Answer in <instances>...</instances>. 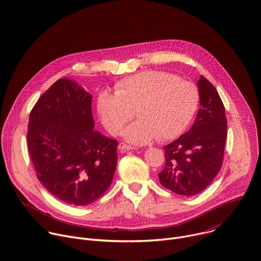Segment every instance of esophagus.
<instances>
[{
  "mask_svg": "<svg viewBox=\"0 0 261 261\" xmlns=\"http://www.w3.org/2000/svg\"><path fill=\"white\" fill-rule=\"evenodd\" d=\"M118 148H119L120 150H123V151H126V150H133V149H135V147H134V146L127 145V144H125V143H123V142L119 143Z\"/></svg>",
  "mask_w": 261,
  "mask_h": 261,
  "instance_id": "esophagus-1",
  "label": "esophagus"
}]
</instances>
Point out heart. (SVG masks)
<instances>
[{
  "instance_id": "heart-1",
  "label": "heart",
  "mask_w": 261,
  "mask_h": 261,
  "mask_svg": "<svg viewBox=\"0 0 261 261\" xmlns=\"http://www.w3.org/2000/svg\"><path fill=\"white\" fill-rule=\"evenodd\" d=\"M116 94L101 92L97 113L112 135H119L136 116L124 136L144 144L155 137L161 142L179 137L191 123L199 105L196 85L166 71H145L127 76L115 86Z\"/></svg>"
}]
</instances>
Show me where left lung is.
Listing matches in <instances>:
<instances>
[{
	"label": "left lung",
	"mask_w": 261,
	"mask_h": 261,
	"mask_svg": "<svg viewBox=\"0 0 261 261\" xmlns=\"http://www.w3.org/2000/svg\"><path fill=\"white\" fill-rule=\"evenodd\" d=\"M200 108L191 129L164 146L166 164L159 179L163 187L181 196L205 190L223 165L227 120L223 101L203 75L198 81Z\"/></svg>",
	"instance_id": "8db88e82"
}]
</instances>
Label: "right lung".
Instances as JSON below:
<instances>
[{
  "mask_svg": "<svg viewBox=\"0 0 261 261\" xmlns=\"http://www.w3.org/2000/svg\"><path fill=\"white\" fill-rule=\"evenodd\" d=\"M92 96L60 79L39 97L29 117L27 141L38 180L74 206L95 202L109 189L118 142L95 130Z\"/></svg>",
  "mask_w": 261,
  "mask_h": 261,
  "instance_id": "right-lung-1",
  "label": "right lung"
}]
</instances>
